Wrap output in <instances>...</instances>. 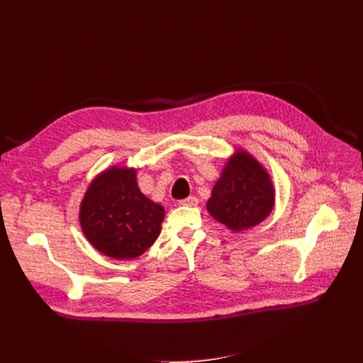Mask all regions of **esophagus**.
Returning <instances> with one entry per match:
<instances>
[{
	"instance_id": "esophagus-1",
	"label": "esophagus",
	"mask_w": 363,
	"mask_h": 363,
	"mask_svg": "<svg viewBox=\"0 0 363 363\" xmlns=\"http://www.w3.org/2000/svg\"><path fill=\"white\" fill-rule=\"evenodd\" d=\"M179 204H181V206H186V207H194V206L199 204V199L194 197V196H189V197H186V199L179 200Z\"/></svg>"
}]
</instances>
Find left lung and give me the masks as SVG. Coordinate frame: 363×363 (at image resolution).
Returning <instances> with one entry per match:
<instances>
[{
	"label": "left lung",
	"mask_w": 363,
	"mask_h": 363,
	"mask_svg": "<svg viewBox=\"0 0 363 363\" xmlns=\"http://www.w3.org/2000/svg\"><path fill=\"white\" fill-rule=\"evenodd\" d=\"M274 186L263 167L245 151L226 163L216 182L207 211L233 231L260 223L272 212Z\"/></svg>",
	"instance_id": "left-lung-1"
}]
</instances>
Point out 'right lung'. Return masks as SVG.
I'll use <instances>...</instances> for the list:
<instances>
[{
  "mask_svg": "<svg viewBox=\"0 0 363 363\" xmlns=\"http://www.w3.org/2000/svg\"><path fill=\"white\" fill-rule=\"evenodd\" d=\"M79 219L95 249L128 260L143 255L157 240L164 208L140 191L135 170L111 167L89 185Z\"/></svg>",
  "mask_w": 363,
  "mask_h": 363,
  "instance_id": "1",
  "label": "right lung"
}]
</instances>
